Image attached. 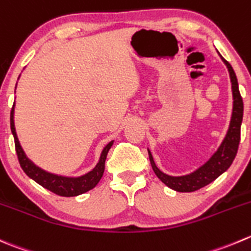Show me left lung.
I'll use <instances>...</instances> for the list:
<instances>
[{
	"instance_id": "obj_1",
	"label": "left lung",
	"mask_w": 251,
	"mask_h": 251,
	"mask_svg": "<svg viewBox=\"0 0 251 251\" xmlns=\"http://www.w3.org/2000/svg\"><path fill=\"white\" fill-rule=\"evenodd\" d=\"M222 60L227 65L228 71H229L230 75L234 105H233V115L229 130H228L227 136H226L225 141L222 142L221 147L218 148L217 152L212 155V158L205 165L199 168L196 172L191 173L189 175H184V176H170V175L164 174V173H162L158 169L157 165L154 164L152 154L148 151L151 164H152L155 175L173 190L180 191V193H191V191H196L201 189V187L206 186L210 182H212L213 180L217 179L222 173H225L230 167L235 155H237L238 147H239L240 142V126H242L244 105H243V98L240 96L237 76H235L234 71H233V67L223 57Z\"/></svg>"
}]
</instances>
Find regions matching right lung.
I'll return each instance as SVG.
<instances>
[{"instance_id":"right-lung-1","label":"right lung","mask_w":251,"mask_h":251,"mask_svg":"<svg viewBox=\"0 0 251 251\" xmlns=\"http://www.w3.org/2000/svg\"><path fill=\"white\" fill-rule=\"evenodd\" d=\"M11 130L14 137V146H16L17 157H18L19 164H21L22 169L24 170V173H25L29 177H31L34 181H36L43 187L50 190L51 193L56 194V195L58 196H65V198L81 195V194H84L87 193V191L91 190V189H93V187L98 184L99 180L101 179V176H103L106 154H108L109 150H110L111 146H113V141L105 146V148H104L103 152H101L100 159H99L98 164L94 167L93 170H91V172L87 173L86 175H82V176L79 177H65L50 174V173L48 172H44L43 169H40V168H38L36 165H34L33 163L25 157L21 145H19L18 138H17L16 128H14L13 123V108H12L11 110Z\"/></svg>"}]
</instances>
